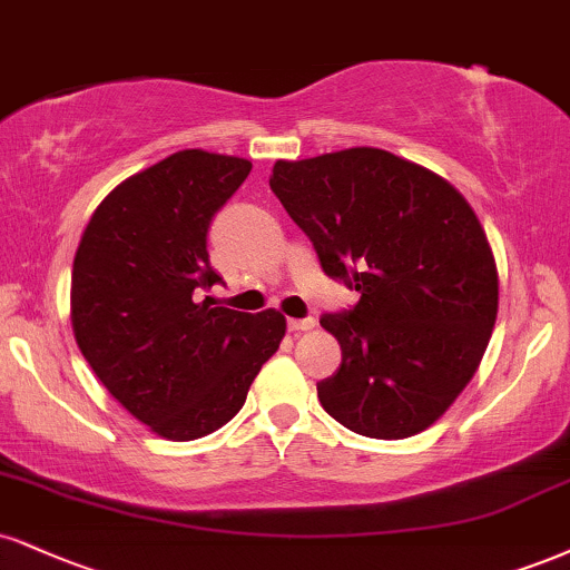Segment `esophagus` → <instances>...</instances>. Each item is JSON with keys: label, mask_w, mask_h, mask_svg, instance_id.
I'll use <instances>...</instances> for the list:
<instances>
[{"label": "esophagus", "mask_w": 570, "mask_h": 570, "mask_svg": "<svg viewBox=\"0 0 570 570\" xmlns=\"http://www.w3.org/2000/svg\"><path fill=\"white\" fill-rule=\"evenodd\" d=\"M315 326L313 318H289V332H311V328Z\"/></svg>", "instance_id": "34e87169"}]
</instances>
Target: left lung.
I'll return each mask as SVG.
<instances>
[{"label":"left lung","instance_id":"8db88e82","mask_svg":"<svg viewBox=\"0 0 570 570\" xmlns=\"http://www.w3.org/2000/svg\"><path fill=\"white\" fill-rule=\"evenodd\" d=\"M271 188L326 276L361 294L321 318L342 347L321 406L380 441L428 430L481 366L499 311L497 259L468 198L382 148L281 159Z\"/></svg>","mask_w":570,"mask_h":570}]
</instances>
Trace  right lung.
<instances>
[{
	"label": "right lung",
	"mask_w": 570,
	"mask_h": 570,
	"mask_svg": "<svg viewBox=\"0 0 570 570\" xmlns=\"http://www.w3.org/2000/svg\"><path fill=\"white\" fill-rule=\"evenodd\" d=\"M252 173L238 156L177 150L92 212L73 257L71 326L81 355L135 420L167 441H196L238 414L286 318L202 299L207 230Z\"/></svg>",
	"instance_id": "add662e5"
}]
</instances>
